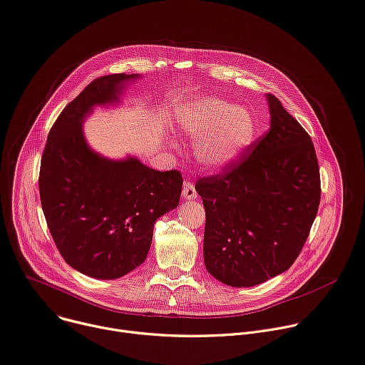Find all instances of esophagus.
I'll use <instances>...</instances> for the list:
<instances>
[{
    "label": "esophagus",
    "mask_w": 365,
    "mask_h": 365,
    "mask_svg": "<svg viewBox=\"0 0 365 365\" xmlns=\"http://www.w3.org/2000/svg\"><path fill=\"white\" fill-rule=\"evenodd\" d=\"M182 197L185 200H195L197 198V191L195 187L191 182H185L184 188H182Z\"/></svg>",
    "instance_id": "esophagus-1"
}]
</instances>
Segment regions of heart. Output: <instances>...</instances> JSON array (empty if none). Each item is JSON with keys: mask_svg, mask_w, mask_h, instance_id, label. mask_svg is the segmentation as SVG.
<instances>
[{"mask_svg": "<svg viewBox=\"0 0 365 365\" xmlns=\"http://www.w3.org/2000/svg\"><path fill=\"white\" fill-rule=\"evenodd\" d=\"M178 125L195 143V158L209 170H223L236 162L255 138V118L245 107L217 97L194 98L181 113Z\"/></svg>", "mask_w": 365, "mask_h": 365, "instance_id": "1", "label": "heart"}]
</instances>
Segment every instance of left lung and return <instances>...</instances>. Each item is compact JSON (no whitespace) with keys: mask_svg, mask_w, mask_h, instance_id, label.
Segmentation results:
<instances>
[{"mask_svg":"<svg viewBox=\"0 0 365 365\" xmlns=\"http://www.w3.org/2000/svg\"><path fill=\"white\" fill-rule=\"evenodd\" d=\"M269 130L242 159L195 190L206 209V269L230 287H252L287 271L320 203L319 164L307 132L272 94Z\"/></svg>","mask_w":365,"mask_h":365,"instance_id":"1","label":"left lung"}]
</instances>
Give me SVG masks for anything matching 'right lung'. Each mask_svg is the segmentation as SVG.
Masks as SVG:
<instances>
[{"label": "right lung", "mask_w": 365, "mask_h": 365, "mask_svg": "<svg viewBox=\"0 0 365 365\" xmlns=\"http://www.w3.org/2000/svg\"><path fill=\"white\" fill-rule=\"evenodd\" d=\"M138 73L94 79L59 114L40 162L38 191L48 227L73 269L98 279L123 277L148 257L156 219L180 203V171L94 152L83 123L96 106L120 101Z\"/></svg>", "instance_id": "1"}]
</instances>
